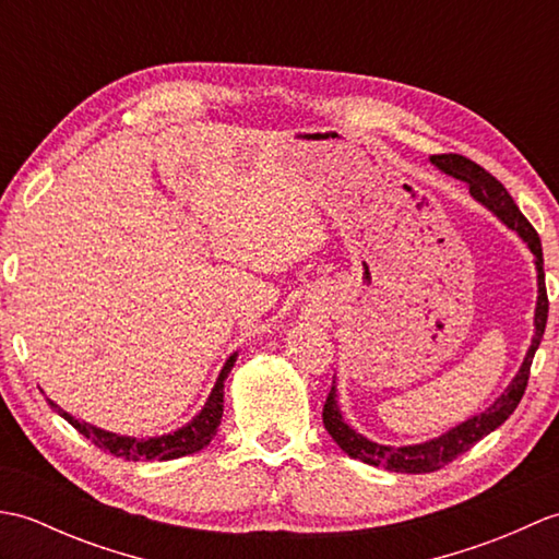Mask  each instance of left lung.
Instances as JSON below:
<instances>
[{
  "label": "left lung",
  "instance_id": "1",
  "mask_svg": "<svg viewBox=\"0 0 559 559\" xmlns=\"http://www.w3.org/2000/svg\"><path fill=\"white\" fill-rule=\"evenodd\" d=\"M430 163L437 170H442L444 175L456 177L463 185H466L468 194L483 204L488 211H492L497 218H500L509 230L516 233L521 240L526 242L533 254V264H536L538 273V300H536V312H533V338L531 346L526 350V358L521 362L519 372L514 374L512 382L502 391L500 396L490 403V408H485L476 415H471L463 423H459L451 430L442 432L439 437L427 439V442L418 444H403V447H389V444H379L372 442L370 437L360 435L358 430L343 420V413L338 406V394H336V377H334V386H331L326 403H324V427L331 435V439L346 451L350 459H358L362 463H370V466H382L386 471L394 473H432L447 466L449 461H454L461 456L463 451H468L473 444L480 442L483 437H488L492 430H497L509 415L514 413L519 406L521 396H524L526 384H528V374H531V362L533 355H536L543 334H545V322H548V293H545V273H543V247H540V237L533 230V225L524 218V213L519 211L514 204V199L509 197L502 182H497L495 177L480 168L478 163H473L463 156H456V153H444V156H430Z\"/></svg>",
  "mask_w": 559,
  "mask_h": 559
}]
</instances>
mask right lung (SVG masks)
<instances>
[{"label": "right lung", "mask_w": 559, "mask_h": 559, "mask_svg": "<svg viewBox=\"0 0 559 559\" xmlns=\"http://www.w3.org/2000/svg\"><path fill=\"white\" fill-rule=\"evenodd\" d=\"M235 360H237V353H233L230 358L225 360L216 384H213L211 394L204 403V408H201L187 425L177 427L175 432H168V435H156V437L117 435L110 430H103V427L91 425L86 420H76L74 415L67 413L64 408H59L55 401H50V399L47 401H50V408L62 415V418L71 427H76V430L86 439H91V442L98 449L110 451L112 456H122L127 461H141V459L170 461V459H180L187 454H197V451L209 447L213 435L218 432V425L223 418V386H225V379H228V374L233 370Z\"/></svg>", "instance_id": "1"}]
</instances>
